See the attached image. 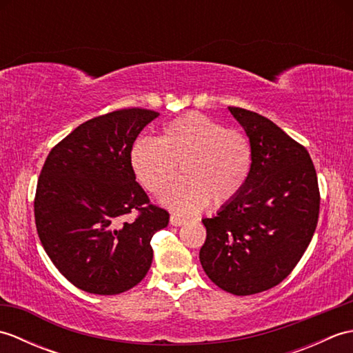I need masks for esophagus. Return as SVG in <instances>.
<instances>
[{
    "label": "esophagus",
    "mask_w": 353,
    "mask_h": 353,
    "mask_svg": "<svg viewBox=\"0 0 353 353\" xmlns=\"http://www.w3.org/2000/svg\"><path fill=\"white\" fill-rule=\"evenodd\" d=\"M170 223L172 224V226H183V224L186 223V220L183 219V216H179V215L172 214V215L170 216Z\"/></svg>",
    "instance_id": "obj_1"
}]
</instances>
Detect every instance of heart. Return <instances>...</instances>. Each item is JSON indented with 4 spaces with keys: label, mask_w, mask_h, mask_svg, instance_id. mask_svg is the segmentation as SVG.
<instances>
[{
    "label": "heart",
    "mask_w": 353,
    "mask_h": 353,
    "mask_svg": "<svg viewBox=\"0 0 353 353\" xmlns=\"http://www.w3.org/2000/svg\"><path fill=\"white\" fill-rule=\"evenodd\" d=\"M130 165L138 182L152 194L167 188L182 165L185 179L170 186L162 203L177 214L192 215L209 200L223 206L244 191L252 174L253 150L243 132L190 112L165 125L159 139L134 142Z\"/></svg>",
    "instance_id": "b5f03b06"
}]
</instances>
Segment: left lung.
<instances>
[{
    "label": "left lung",
    "mask_w": 353,
    "mask_h": 353,
    "mask_svg": "<svg viewBox=\"0 0 353 353\" xmlns=\"http://www.w3.org/2000/svg\"><path fill=\"white\" fill-rule=\"evenodd\" d=\"M253 150L244 191L201 220L200 262L216 287L250 296L287 277L312 239L320 212L317 172L302 144L256 112L230 108Z\"/></svg>",
    "instance_id": "1"
}]
</instances>
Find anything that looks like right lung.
<instances>
[{
	"mask_svg": "<svg viewBox=\"0 0 353 353\" xmlns=\"http://www.w3.org/2000/svg\"><path fill=\"white\" fill-rule=\"evenodd\" d=\"M159 114L121 109L80 124L51 148L34 196L45 252L74 287L114 296L144 279L170 214L150 203L130 165L133 142ZM134 213L133 221H124Z\"/></svg>",
	"mask_w": 353,
	"mask_h": 353,
	"instance_id": "add662e5",
	"label": "right lung"
}]
</instances>
